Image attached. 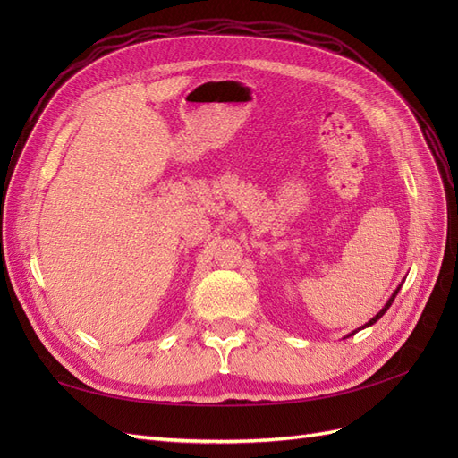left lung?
<instances>
[{
  "mask_svg": "<svg viewBox=\"0 0 458 458\" xmlns=\"http://www.w3.org/2000/svg\"><path fill=\"white\" fill-rule=\"evenodd\" d=\"M399 288H401V284L397 286V290H395V293H394V294L390 296V300H387V301H386V306H384V308H382V310H380V311H378L377 315H374V317L370 318V321H369V323H365V325H363L361 328H357V330L350 332V335H348V336H345V338H350V336H353V335H355V332H359V330H363V328H367V327H370V325H374V323H377V321H378V318H380V317H382V315H384V313H386L387 310H390V306H392V303H394V300H395V296H397V293H399Z\"/></svg>",
  "mask_w": 458,
  "mask_h": 458,
  "instance_id": "obj_1",
  "label": "left lung"
}]
</instances>
